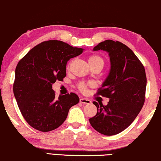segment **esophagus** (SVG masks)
Wrapping results in <instances>:
<instances>
[{
	"label": "esophagus",
	"mask_w": 161,
	"mask_h": 161,
	"mask_svg": "<svg viewBox=\"0 0 161 161\" xmlns=\"http://www.w3.org/2000/svg\"><path fill=\"white\" fill-rule=\"evenodd\" d=\"M80 103H83V104H89V103H91V101H90L89 100H88V99H86V98L81 97V98H80Z\"/></svg>",
	"instance_id": "esophagus-1"
}]
</instances>
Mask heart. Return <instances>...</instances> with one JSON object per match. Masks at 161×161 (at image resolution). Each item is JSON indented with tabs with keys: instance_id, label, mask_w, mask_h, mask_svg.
<instances>
[{
	"instance_id": "obj_1",
	"label": "heart",
	"mask_w": 161,
	"mask_h": 161,
	"mask_svg": "<svg viewBox=\"0 0 161 161\" xmlns=\"http://www.w3.org/2000/svg\"><path fill=\"white\" fill-rule=\"evenodd\" d=\"M88 61H89V65L91 67L96 64H101L103 66L104 65V60H103V58L101 56H97V55H92V56H89ZM86 88L87 86L84 83H80L78 84V89L81 92H85L86 90Z\"/></svg>"
}]
</instances>
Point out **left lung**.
Returning <instances> with one entry per match:
<instances>
[{
    "label": "left lung",
    "instance_id": "1",
    "mask_svg": "<svg viewBox=\"0 0 161 161\" xmlns=\"http://www.w3.org/2000/svg\"><path fill=\"white\" fill-rule=\"evenodd\" d=\"M108 53L109 75L97 94L109 98L107 105L93 103L97 113L89 119L94 130L105 136H114L131 125L145 101L147 77L144 65L127 45L120 42L105 40L93 49Z\"/></svg>",
    "mask_w": 161,
    "mask_h": 161
}]
</instances>
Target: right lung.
<instances>
[{"label":"right lung","mask_w":161,"mask_h":161,"mask_svg":"<svg viewBox=\"0 0 161 161\" xmlns=\"http://www.w3.org/2000/svg\"><path fill=\"white\" fill-rule=\"evenodd\" d=\"M83 48L58 40L42 42L33 47L17 64L13 92L22 115L30 126L42 132L56 129L78 104L75 93L56 97L52 84L66 77V66Z\"/></svg>","instance_id":"obj_1"}]
</instances>
